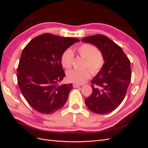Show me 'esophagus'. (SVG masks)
Masks as SVG:
<instances>
[{
  "label": "esophagus",
  "mask_w": 148,
  "mask_h": 148,
  "mask_svg": "<svg viewBox=\"0 0 148 148\" xmlns=\"http://www.w3.org/2000/svg\"><path fill=\"white\" fill-rule=\"evenodd\" d=\"M73 88H78L79 86H81V85H79V84H73Z\"/></svg>",
  "instance_id": "esophagus-1"
}]
</instances>
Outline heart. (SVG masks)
Listing matches in <instances>:
<instances>
[{"mask_svg": "<svg viewBox=\"0 0 148 148\" xmlns=\"http://www.w3.org/2000/svg\"><path fill=\"white\" fill-rule=\"evenodd\" d=\"M78 54L86 60L84 68H89L92 74H96L102 69L104 64V57L100 51L95 46L90 44H82L77 47ZM74 57L73 51L70 49L65 50L61 56L62 66L69 69L72 65ZM89 70H71L66 73V79L69 82L81 84L86 82L91 77Z\"/></svg>", "mask_w": 148, "mask_h": 148, "instance_id": "obj_1", "label": "heart"}]
</instances>
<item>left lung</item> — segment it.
<instances>
[{
	"instance_id": "left-lung-1",
	"label": "left lung",
	"mask_w": 148,
	"mask_h": 148,
	"mask_svg": "<svg viewBox=\"0 0 148 148\" xmlns=\"http://www.w3.org/2000/svg\"><path fill=\"white\" fill-rule=\"evenodd\" d=\"M82 41L97 47L104 60L102 69L91 80L92 92L85 104L94 113H110L120 106L127 93L132 77L130 61L122 49L104 35L85 37Z\"/></svg>"
}]
</instances>
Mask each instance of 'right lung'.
Wrapping results in <instances>:
<instances>
[{
	"label": "right lung",
	"instance_id": "add662e5",
	"mask_svg": "<svg viewBox=\"0 0 148 148\" xmlns=\"http://www.w3.org/2000/svg\"><path fill=\"white\" fill-rule=\"evenodd\" d=\"M79 40L49 33L34 38L22 51L17 70L19 88L25 99L36 111L51 114L68 100L72 84L59 85L65 77L61 56Z\"/></svg>",
	"mask_w": 148,
	"mask_h": 148
}]
</instances>
